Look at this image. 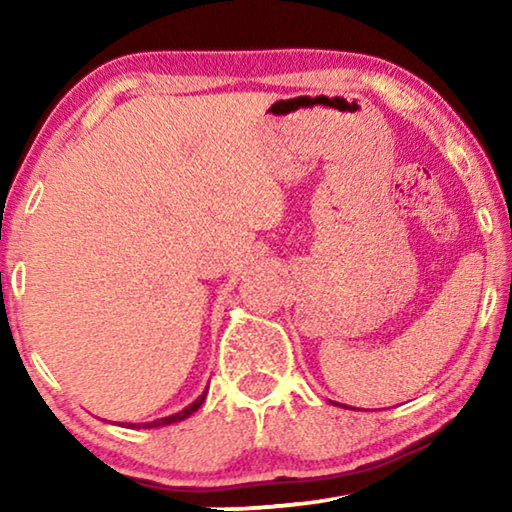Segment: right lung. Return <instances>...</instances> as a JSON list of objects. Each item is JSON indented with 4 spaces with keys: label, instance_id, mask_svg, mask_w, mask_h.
<instances>
[{
    "label": "right lung",
    "instance_id": "obj_1",
    "mask_svg": "<svg viewBox=\"0 0 512 512\" xmlns=\"http://www.w3.org/2000/svg\"><path fill=\"white\" fill-rule=\"evenodd\" d=\"M205 396H207V391H202V396H198V398H195V401H193L191 405H186V408H184V410H181V412H177V415H170V417L156 419V422H146V424H128V426H130V429H132V426H135V429H139V426H144V429H153V426H167V424L181 422V419L191 417V415H193V412L200 408V405H202V401H205Z\"/></svg>",
    "mask_w": 512,
    "mask_h": 512
}]
</instances>
